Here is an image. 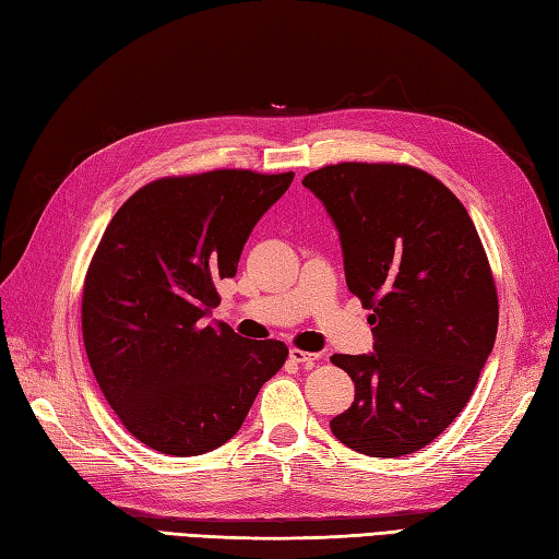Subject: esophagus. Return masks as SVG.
<instances>
[{"instance_id":"obj_1","label":"esophagus","mask_w":559,"mask_h":559,"mask_svg":"<svg viewBox=\"0 0 559 559\" xmlns=\"http://www.w3.org/2000/svg\"><path fill=\"white\" fill-rule=\"evenodd\" d=\"M290 360L302 365V367H312V365L319 360V355H317V353L300 350V348H290Z\"/></svg>"}]
</instances>
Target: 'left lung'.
<instances>
[{
    "label": "left lung",
    "instance_id": "1",
    "mask_svg": "<svg viewBox=\"0 0 559 559\" xmlns=\"http://www.w3.org/2000/svg\"><path fill=\"white\" fill-rule=\"evenodd\" d=\"M302 185L334 221L374 353L334 355L355 401L331 420L367 456L413 454L466 406L497 336V290L468 211L411 165L338 163Z\"/></svg>",
    "mask_w": 559,
    "mask_h": 559
}]
</instances>
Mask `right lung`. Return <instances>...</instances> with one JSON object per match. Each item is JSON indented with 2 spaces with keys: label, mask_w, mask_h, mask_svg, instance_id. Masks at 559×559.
Returning a JSON list of instances; mask_svg holds the SVG:
<instances>
[{
  "label": "right lung",
  "mask_w": 559,
  "mask_h": 559,
  "mask_svg": "<svg viewBox=\"0 0 559 559\" xmlns=\"http://www.w3.org/2000/svg\"><path fill=\"white\" fill-rule=\"evenodd\" d=\"M293 177H163L103 233L83 283V346L117 418L160 454L199 456L228 442L288 358L286 343L247 341L206 317L221 302L216 283L235 276L249 233Z\"/></svg>",
  "instance_id": "1"
}]
</instances>
